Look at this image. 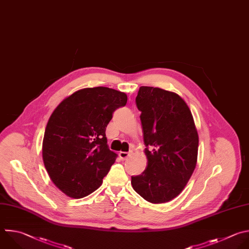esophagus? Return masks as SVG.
Segmentation results:
<instances>
[{"instance_id":"1","label":"esophagus","mask_w":249,"mask_h":249,"mask_svg":"<svg viewBox=\"0 0 249 249\" xmlns=\"http://www.w3.org/2000/svg\"><path fill=\"white\" fill-rule=\"evenodd\" d=\"M119 156H120V158L122 160H126L130 156V153L127 152V151H120L119 152Z\"/></svg>"}]
</instances>
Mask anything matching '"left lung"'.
I'll list each match as a JSON object with an SVG mask.
<instances>
[{"mask_svg":"<svg viewBox=\"0 0 249 249\" xmlns=\"http://www.w3.org/2000/svg\"><path fill=\"white\" fill-rule=\"evenodd\" d=\"M141 113L147 167L131 184L151 203L178 196L191 179L197 161L198 135L192 112L177 94L142 86L136 98Z\"/></svg>","mask_w":249,"mask_h":249,"instance_id":"obj_1","label":"left lung"}]
</instances>
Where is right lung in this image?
Returning a JSON list of instances; mask_svg holds the SVG:
<instances>
[{
    "mask_svg": "<svg viewBox=\"0 0 249 249\" xmlns=\"http://www.w3.org/2000/svg\"><path fill=\"white\" fill-rule=\"evenodd\" d=\"M125 93L95 87L64 99L52 113L43 140V160L53 183L66 196L82 198L103 184L117 154L106 129L113 112L126 106Z\"/></svg>",
    "mask_w": 249,
    "mask_h": 249,
    "instance_id": "add662e5",
    "label": "right lung"
}]
</instances>
